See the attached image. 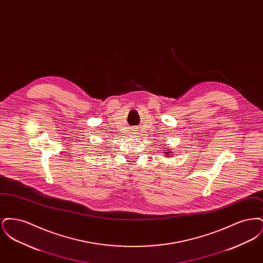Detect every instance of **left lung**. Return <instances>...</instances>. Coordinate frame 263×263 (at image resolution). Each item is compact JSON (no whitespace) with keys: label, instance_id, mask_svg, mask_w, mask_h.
<instances>
[{"label":"left lung","instance_id":"obj_1","mask_svg":"<svg viewBox=\"0 0 263 263\" xmlns=\"http://www.w3.org/2000/svg\"><path fill=\"white\" fill-rule=\"evenodd\" d=\"M174 152H175V151H172L170 148H167L163 154L165 155V157H166V158H171V156H173V155H174Z\"/></svg>","mask_w":263,"mask_h":263}]
</instances>
